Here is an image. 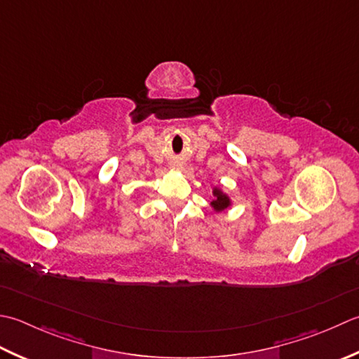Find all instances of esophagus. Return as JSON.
<instances>
[{"instance_id": "34e87169", "label": "esophagus", "mask_w": 359, "mask_h": 359, "mask_svg": "<svg viewBox=\"0 0 359 359\" xmlns=\"http://www.w3.org/2000/svg\"><path fill=\"white\" fill-rule=\"evenodd\" d=\"M174 170H182V163L180 161H172V165H171Z\"/></svg>"}]
</instances>
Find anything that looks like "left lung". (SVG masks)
Segmentation results:
<instances>
[{
  "mask_svg": "<svg viewBox=\"0 0 359 359\" xmlns=\"http://www.w3.org/2000/svg\"><path fill=\"white\" fill-rule=\"evenodd\" d=\"M231 205V201L229 196L222 191L221 188L215 187L213 188V201H212V207L215 212H222Z\"/></svg>",
  "mask_w": 359,
  "mask_h": 359,
  "instance_id": "1",
  "label": "left lung"
}]
</instances>
